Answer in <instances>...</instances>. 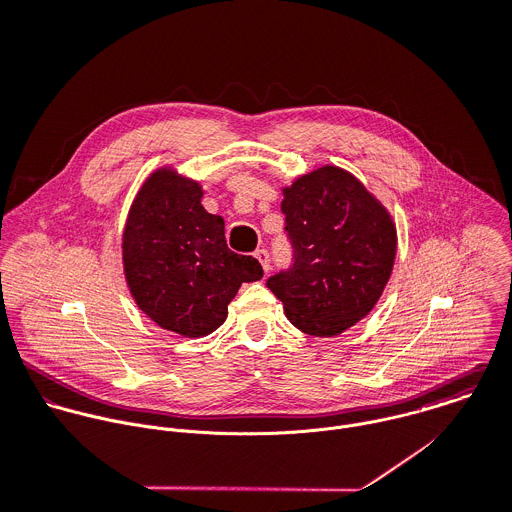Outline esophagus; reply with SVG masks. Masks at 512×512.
Masks as SVG:
<instances>
[{"instance_id":"obj_1","label":"esophagus","mask_w":512,"mask_h":512,"mask_svg":"<svg viewBox=\"0 0 512 512\" xmlns=\"http://www.w3.org/2000/svg\"><path fill=\"white\" fill-rule=\"evenodd\" d=\"M255 257H257V261L261 263L263 271L269 273V269H271V257H269V253H267L265 249H257V251H255Z\"/></svg>"}]
</instances>
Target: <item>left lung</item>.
I'll list each match as a JSON object with an SVG mask.
<instances>
[{"label": "left lung", "mask_w": 512, "mask_h": 512, "mask_svg": "<svg viewBox=\"0 0 512 512\" xmlns=\"http://www.w3.org/2000/svg\"><path fill=\"white\" fill-rule=\"evenodd\" d=\"M283 197L293 255L267 287L303 333L339 335L369 315L391 277V215L357 177L331 165L299 177Z\"/></svg>", "instance_id": "1"}]
</instances>
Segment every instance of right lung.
Segmentation results:
<instances>
[{"label": "right lung", "mask_w": 512, "mask_h": 512, "mask_svg": "<svg viewBox=\"0 0 512 512\" xmlns=\"http://www.w3.org/2000/svg\"><path fill=\"white\" fill-rule=\"evenodd\" d=\"M197 181L171 169L141 187L123 231L127 285L159 327L203 337L223 325L241 283L263 277L261 263L227 247L223 217L201 205Z\"/></svg>", "instance_id": "add662e5"}]
</instances>
